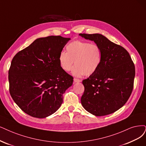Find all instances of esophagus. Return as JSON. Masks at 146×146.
<instances>
[{
	"instance_id": "1",
	"label": "esophagus",
	"mask_w": 146,
	"mask_h": 146,
	"mask_svg": "<svg viewBox=\"0 0 146 146\" xmlns=\"http://www.w3.org/2000/svg\"><path fill=\"white\" fill-rule=\"evenodd\" d=\"M80 81H81V80H80L79 79L74 78V82H80Z\"/></svg>"
}]
</instances>
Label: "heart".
<instances>
[{
    "label": "heart",
    "mask_w": 146,
    "mask_h": 146,
    "mask_svg": "<svg viewBox=\"0 0 146 146\" xmlns=\"http://www.w3.org/2000/svg\"><path fill=\"white\" fill-rule=\"evenodd\" d=\"M67 52L62 51L58 60L62 69L66 72L72 70L76 76H90L96 72L102 62V50L97 44L87 41H74L66 46Z\"/></svg>",
    "instance_id": "1"
}]
</instances>
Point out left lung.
Instances as JSON below:
<instances>
[{"label": "left lung", "mask_w": 146, "mask_h": 146, "mask_svg": "<svg viewBox=\"0 0 146 146\" xmlns=\"http://www.w3.org/2000/svg\"><path fill=\"white\" fill-rule=\"evenodd\" d=\"M94 41L102 50V62L96 72L82 80L85 90L81 104L96 116L106 115L125 105L133 88L135 65L122 46L99 34H80Z\"/></svg>", "instance_id": "8db88e82"}]
</instances>
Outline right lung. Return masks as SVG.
Segmentation results:
<instances>
[{"mask_svg":"<svg viewBox=\"0 0 146 146\" xmlns=\"http://www.w3.org/2000/svg\"><path fill=\"white\" fill-rule=\"evenodd\" d=\"M70 40L48 36L35 40L12 59L8 72L11 96L26 114L45 118L61 106L73 78L61 67L59 55Z\"/></svg>","mask_w":146,"mask_h":146,"instance_id":"obj_1","label":"right lung"}]
</instances>
